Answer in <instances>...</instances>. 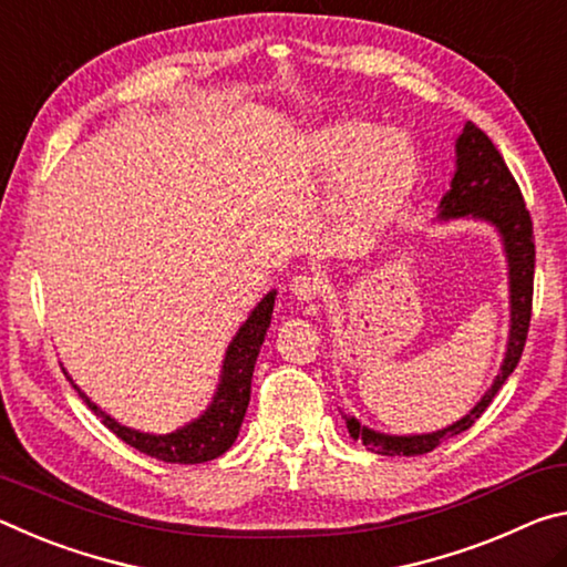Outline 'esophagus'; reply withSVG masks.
Returning <instances> with one entry per match:
<instances>
[{"label":"esophagus","instance_id":"obj_1","mask_svg":"<svg viewBox=\"0 0 567 567\" xmlns=\"http://www.w3.org/2000/svg\"><path fill=\"white\" fill-rule=\"evenodd\" d=\"M291 293L301 303H311V301H317L319 296L323 293V281H321L319 276L301 274V276H296L293 281H291Z\"/></svg>","mask_w":567,"mask_h":567}]
</instances>
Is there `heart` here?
I'll use <instances>...</instances> for the list:
<instances>
[{"instance_id":"1","label":"heart","mask_w":567,"mask_h":567,"mask_svg":"<svg viewBox=\"0 0 567 567\" xmlns=\"http://www.w3.org/2000/svg\"><path fill=\"white\" fill-rule=\"evenodd\" d=\"M311 163L337 178L339 210L374 228L399 208L416 175V155L402 133L369 123H333L313 133Z\"/></svg>"}]
</instances>
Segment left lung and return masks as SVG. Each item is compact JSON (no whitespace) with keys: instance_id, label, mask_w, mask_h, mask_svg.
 Here are the masks:
<instances>
[{"instance_id":"1","label":"left lung","mask_w":567,"mask_h":567,"mask_svg":"<svg viewBox=\"0 0 567 567\" xmlns=\"http://www.w3.org/2000/svg\"><path fill=\"white\" fill-rule=\"evenodd\" d=\"M454 153H457V171L450 190L444 193L440 203V218H477L487 220L489 226L503 238L507 268H509V339L505 361L499 367V374L495 377L493 386L482 394L480 402L472 406L470 414L462 416L444 430L430 432V434H410V437H396V434H382L369 430V426L359 424L354 416L341 414L347 420V430L354 440H361L371 452L379 454H404V457H416V454L432 452L444 440L454 437V434L470 430L482 412L493 402L499 386L507 382L513 374L519 357H523L527 329H530V313H533V276H535V236H533V220L530 210L525 208L523 193L515 183L513 173L503 161L493 141L482 133L475 123H467L462 130L457 143H454Z\"/></svg>"}]
</instances>
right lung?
<instances>
[{
	"label": "right lung",
	"instance_id": "add662e5",
	"mask_svg": "<svg viewBox=\"0 0 567 567\" xmlns=\"http://www.w3.org/2000/svg\"><path fill=\"white\" fill-rule=\"evenodd\" d=\"M274 299L276 291H268L261 303L250 311V317L238 329L234 341H230L226 359H223L220 382L216 394H213L210 406L198 420L188 422L181 430L171 434H147L130 430V426L115 422L113 416L102 412L95 402H90L87 394L80 392L78 384H74V389H78V394L85 399V404L100 416L110 432L117 434L130 447L147 454V457L171 462V465H200V462L216 460L236 442L240 422L246 416L250 399V377H254L256 357L261 351L268 323H271Z\"/></svg>",
	"mask_w": 567,
	"mask_h": 567
}]
</instances>
